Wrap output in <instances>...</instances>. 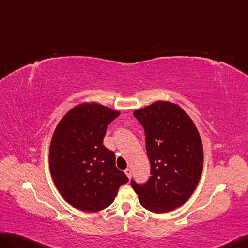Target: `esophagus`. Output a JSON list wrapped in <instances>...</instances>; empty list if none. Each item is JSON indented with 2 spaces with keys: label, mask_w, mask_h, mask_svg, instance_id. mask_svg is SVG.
<instances>
[{
  "label": "esophagus",
  "mask_w": 248,
  "mask_h": 248,
  "mask_svg": "<svg viewBox=\"0 0 248 248\" xmlns=\"http://www.w3.org/2000/svg\"><path fill=\"white\" fill-rule=\"evenodd\" d=\"M124 173L126 174V176H128L129 178H131V175H132V170H131L130 168H126V169L124 170Z\"/></svg>",
  "instance_id": "1"
}]
</instances>
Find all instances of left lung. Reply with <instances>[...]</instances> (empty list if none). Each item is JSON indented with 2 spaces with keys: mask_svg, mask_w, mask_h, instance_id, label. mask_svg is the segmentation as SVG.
Returning a JSON list of instances; mask_svg holds the SVG:
<instances>
[{
  "mask_svg": "<svg viewBox=\"0 0 248 248\" xmlns=\"http://www.w3.org/2000/svg\"><path fill=\"white\" fill-rule=\"evenodd\" d=\"M133 114L145 130L151 176L141 185L132 180V188L147 210H174L191 197L202 175L199 131L188 114L169 101H156Z\"/></svg>",
  "mask_w": 248,
  "mask_h": 248,
  "instance_id": "obj_1",
  "label": "left lung"
}]
</instances>
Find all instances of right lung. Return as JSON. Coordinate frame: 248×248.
Listing matches in <instances>:
<instances>
[{
    "label": "right lung",
    "instance_id": "obj_1",
    "mask_svg": "<svg viewBox=\"0 0 248 248\" xmlns=\"http://www.w3.org/2000/svg\"><path fill=\"white\" fill-rule=\"evenodd\" d=\"M120 113L96 102L68 111L54 132L49 147L53 181L66 202L85 212L110 206L129 181L115 166V154L103 146L108 125Z\"/></svg>",
    "mask_w": 248,
    "mask_h": 248
}]
</instances>
